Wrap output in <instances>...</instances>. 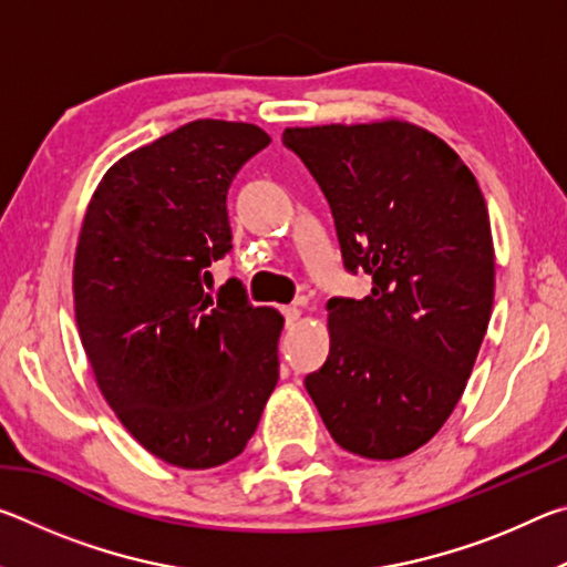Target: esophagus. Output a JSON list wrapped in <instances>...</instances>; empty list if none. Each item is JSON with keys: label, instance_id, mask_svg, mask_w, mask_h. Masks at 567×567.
<instances>
[{"label": "esophagus", "instance_id": "obj_1", "mask_svg": "<svg viewBox=\"0 0 567 567\" xmlns=\"http://www.w3.org/2000/svg\"><path fill=\"white\" fill-rule=\"evenodd\" d=\"M282 315H285L287 328H292V324L300 320V310H297V307H282Z\"/></svg>", "mask_w": 567, "mask_h": 567}]
</instances>
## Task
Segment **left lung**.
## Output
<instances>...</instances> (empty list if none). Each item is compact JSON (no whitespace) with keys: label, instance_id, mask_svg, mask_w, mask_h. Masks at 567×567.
I'll return each mask as SVG.
<instances>
[{"label":"left lung","instance_id":"1","mask_svg":"<svg viewBox=\"0 0 567 567\" xmlns=\"http://www.w3.org/2000/svg\"><path fill=\"white\" fill-rule=\"evenodd\" d=\"M332 209L364 300H328L330 354L305 378L334 443L370 460L425 445L455 410L493 312L495 252L463 159L410 122L287 127Z\"/></svg>","mask_w":567,"mask_h":567}]
</instances>
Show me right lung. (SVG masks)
Segmentation results:
<instances>
[{"mask_svg":"<svg viewBox=\"0 0 567 567\" xmlns=\"http://www.w3.org/2000/svg\"><path fill=\"white\" fill-rule=\"evenodd\" d=\"M255 124L195 120L102 177L74 255V315L104 400L185 470L243 453L280 378L282 315L243 282L205 292L233 249L227 189L270 145Z\"/></svg>","mask_w":567,"mask_h":567,"instance_id":"right-lung-1","label":"right lung"}]
</instances>
